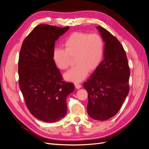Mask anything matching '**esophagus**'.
<instances>
[{
  "label": "esophagus",
  "instance_id": "esophagus-1",
  "mask_svg": "<svg viewBox=\"0 0 149 149\" xmlns=\"http://www.w3.org/2000/svg\"><path fill=\"white\" fill-rule=\"evenodd\" d=\"M74 86L76 89H80L81 88V85L78 83H74Z\"/></svg>",
  "mask_w": 149,
  "mask_h": 149
}]
</instances>
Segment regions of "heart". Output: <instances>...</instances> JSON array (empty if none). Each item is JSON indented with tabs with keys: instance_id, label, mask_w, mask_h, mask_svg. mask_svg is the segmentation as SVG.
<instances>
[{
	"instance_id": "1",
	"label": "heart",
	"mask_w": 149,
	"mask_h": 149,
	"mask_svg": "<svg viewBox=\"0 0 149 149\" xmlns=\"http://www.w3.org/2000/svg\"><path fill=\"white\" fill-rule=\"evenodd\" d=\"M64 49L55 48L52 53L53 60L56 66L66 70L73 64L76 65L64 75L65 79L72 82H80L88 76L89 71L97 68L104 56L103 40L97 33L84 32L71 33L64 41Z\"/></svg>"
}]
</instances>
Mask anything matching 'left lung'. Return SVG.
<instances>
[{
  "mask_svg": "<svg viewBox=\"0 0 149 149\" xmlns=\"http://www.w3.org/2000/svg\"><path fill=\"white\" fill-rule=\"evenodd\" d=\"M96 29L105 42L104 59L83 87L88 94V115L95 120H106L118 113L127 96L130 69L119 40L102 26Z\"/></svg>",
  "mask_w": 149,
  "mask_h": 149,
  "instance_id": "1",
  "label": "left lung"
}]
</instances>
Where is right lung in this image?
I'll list each match as a JSON object with an SVG mask.
<instances>
[{"mask_svg":"<svg viewBox=\"0 0 149 149\" xmlns=\"http://www.w3.org/2000/svg\"><path fill=\"white\" fill-rule=\"evenodd\" d=\"M69 28L37 25L25 38L20 51L19 88L30 113L45 123L63 118L67 97L74 89L73 83L63 79L52 58L55 41Z\"/></svg>","mask_w":149,"mask_h":149,"instance_id":"1","label":"right lung"}]
</instances>
